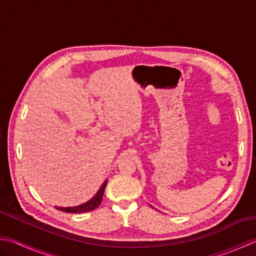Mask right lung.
I'll list each match as a JSON object with an SVG mask.
<instances>
[{"instance_id": "1", "label": "right lung", "mask_w": 256, "mask_h": 256, "mask_svg": "<svg viewBox=\"0 0 256 256\" xmlns=\"http://www.w3.org/2000/svg\"><path fill=\"white\" fill-rule=\"evenodd\" d=\"M108 181H105L104 184L101 186V188L98 190V192L95 194V196L93 198L90 200L88 202L84 203L82 205H78V206H73V208H56L60 211H63L65 213H85V212H90L93 211V210L96 208L102 202L103 198V193L105 186H106Z\"/></svg>"}]
</instances>
